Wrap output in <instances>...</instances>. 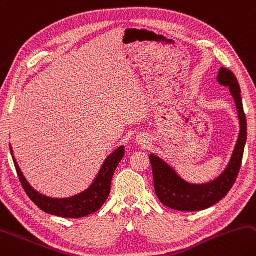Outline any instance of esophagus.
I'll use <instances>...</instances> for the list:
<instances>
[{
    "mask_svg": "<svg viewBox=\"0 0 256 256\" xmlns=\"http://www.w3.org/2000/svg\"><path fill=\"white\" fill-rule=\"evenodd\" d=\"M136 141L138 146H141L142 148H146V146H150V143H151L150 138H148V134H144V133L138 134Z\"/></svg>",
    "mask_w": 256,
    "mask_h": 256,
    "instance_id": "1",
    "label": "esophagus"
}]
</instances>
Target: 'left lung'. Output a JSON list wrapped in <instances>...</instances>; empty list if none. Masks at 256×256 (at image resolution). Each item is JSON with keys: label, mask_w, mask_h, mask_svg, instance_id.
Listing matches in <instances>:
<instances>
[{"label": "left lung", "mask_w": 256, "mask_h": 256, "mask_svg": "<svg viewBox=\"0 0 256 256\" xmlns=\"http://www.w3.org/2000/svg\"><path fill=\"white\" fill-rule=\"evenodd\" d=\"M217 82L230 88L235 100L240 120V133L228 164L214 180L205 184H192L176 172L169 164L154 153L150 154L154 190L159 200L164 206L176 210H202L224 198L234 184L240 168L246 142V118L240 97V88L236 77L230 69L220 67Z\"/></svg>", "instance_id": "1"}]
</instances>
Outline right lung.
<instances>
[{"label":"right lung","mask_w":256,"mask_h":256,"mask_svg":"<svg viewBox=\"0 0 256 256\" xmlns=\"http://www.w3.org/2000/svg\"><path fill=\"white\" fill-rule=\"evenodd\" d=\"M10 151L14 162L16 170L21 181V184L28 196L38 206L41 210L51 214V215L67 218H80L95 212L103 206L110 192V181L116 166L124 156V146H120L114 150L104 160L98 174L92 181L90 187L84 192L66 198H54L41 194L32 187L29 181L23 176L18 162L13 154L10 144Z\"/></svg>","instance_id":"right-lung-1"}]
</instances>
